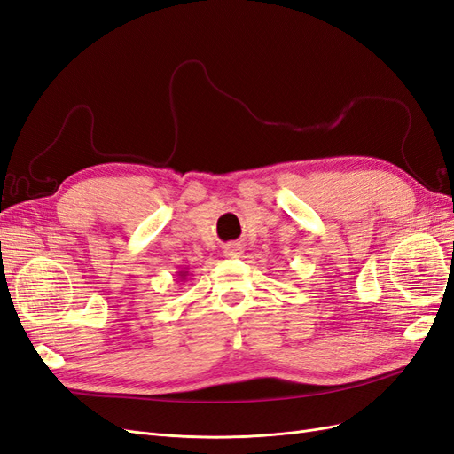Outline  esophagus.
<instances>
[{
  "label": "esophagus",
  "instance_id": "1",
  "mask_svg": "<svg viewBox=\"0 0 454 454\" xmlns=\"http://www.w3.org/2000/svg\"><path fill=\"white\" fill-rule=\"evenodd\" d=\"M241 253H243V245L241 243H228V245H224V256L226 258H238V256H241Z\"/></svg>",
  "mask_w": 454,
  "mask_h": 454
}]
</instances>
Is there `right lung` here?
<instances>
[{
  "label": "right lung",
  "instance_id": "right-lung-1",
  "mask_svg": "<svg viewBox=\"0 0 454 454\" xmlns=\"http://www.w3.org/2000/svg\"><path fill=\"white\" fill-rule=\"evenodd\" d=\"M186 275H188V271H179V279H181V281H184V279H186Z\"/></svg>",
  "mask_w": 454,
  "mask_h": 454
}]
</instances>
